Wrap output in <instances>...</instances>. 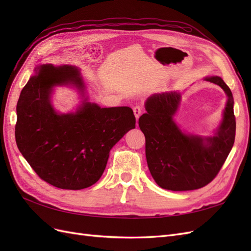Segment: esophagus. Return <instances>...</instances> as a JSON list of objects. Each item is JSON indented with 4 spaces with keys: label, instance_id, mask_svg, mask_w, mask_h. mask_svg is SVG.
<instances>
[{
    "label": "esophagus",
    "instance_id": "obj_1",
    "mask_svg": "<svg viewBox=\"0 0 251 251\" xmlns=\"http://www.w3.org/2000/svg\"><path fill=\"white\" fill-rule=\"evenodd\" d=\"M133 111H134V114H135V117H136V119L138 120V118L140 117V115H141L142 112H143L142 108L140 107V105H136V107H134Z\"/></svg>",
    "mask_w": 251,
    "mask_h": 251
}]
</instances>
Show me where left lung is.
Listing matches in <instances>:
<instances>
[{
  "label": "left lung",
  "instance_id": "obj_1",
  "mask_svg": "<svg viewBox=\"0 0 251 251\" xmlns=\"http://www.w3.org/2000/svg\"><path fill=\"white\" fill-rule=\"evenodd\" d=\"M221 87L228 97L222 123L212 137L186 135L173 116L179 107L178 92L154 94L146 101L147 113L138 125L146 137L149 170L156 183L169 191L198 189L215 179L233 147L235 117L230 89L219 76L205 78Z\"/></svg>",
  "mask_w": 251,
  "mask_h": 251
}]
</instances>
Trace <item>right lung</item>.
<instances>
[{
    "label": "right lung",
    "mask_w": 251,
    "mask_h": 251,
    "mask_svg": "<svg viewBox=\"0 0 251 251\" xmlns=\"http://www.w3.org/2000/svg\"><path fill=\"white\" fill-rule=\"evenodd\" d=\"M85 91L78 69L42 65L23 88L17 104V146L41 179L62 189H82L100 180L111 149L135 127L128 107L100 108L85 98L75 113L58 114L55 86Z\"/></svg>",
    "instance_id": "obj_1"
}]
</instances>
